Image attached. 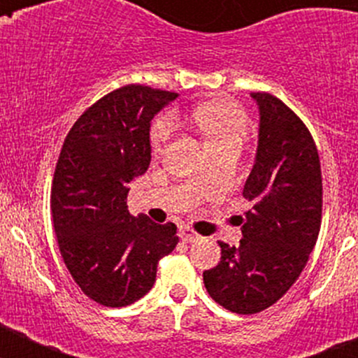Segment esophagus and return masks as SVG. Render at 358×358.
Returning <instances> with one entry per match:
<instances>
[{
	"mask_svg": "<svg viewBox=\"0 0 358 358\" xmlns=\"http://www.w3.org/2000/svg\"><path fill=\"white\" fill-rule=\"evenodd\" d=\"M181 240H185V242L192 243V242H197L199 238H201V235H197L192 227H181Z\"/></svg>",
	"mask_w": 358,
	"mask_h": 358,
	"instance_id": "obj_1",
	"label": "esophagus"
}]
</instances>
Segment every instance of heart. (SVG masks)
<instances>
[{"instance_id": "heart-1", "label": "heart", "mask_w": 358, "mask_h": 358, "mask_svg": "<svg viewBox=\"0 0 358 358\" xmlns=\"http://www.w3.org/2000/svg\"><path fill=\"white\" fill-rule=\"evenodd\" d=\"M192 123L202 136L204 145L227 143V141H242L245 129H248V118L243 110L235 103L226 100H211L197 106L192 113ZM170 122L166 118H159L150 131V143L156 152H161L170 138Z\"/></svg>"}]
</instances>
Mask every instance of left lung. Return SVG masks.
<instances>
[{
    "label": "left lung",
    "mask_w": 358,
    "mask_h": 358,
    "mask_svg": "<svg viewBox=\"0 0 358 358\" xmlns=\"http://www.w3.org/2000/svg\"><path fill=\"white\" fill-rule=\"evenodd\" d=\"M258 106V147L243 185L252 210L242 218L238 248L218 242L222 256L204 271L208 294L235 314L268 308L296 283L321 227L319 154L305 123L268 93H251Z\"/></svg>",
    "instance_id": "left-lung-1"
}]
</instances>
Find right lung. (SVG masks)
Returning a JSON list of instances; mask_svg holds the SVG:
<instances>
[{"label":"right lung","instance_id":"add662e5","mask_svg":"<svg viewBox=\"0 0 358 358\" xmlns=\"http://www.w3.org/2000/svg\"><path fill=\"white\" fill-rule=\"evenodd\" d=\"M179 96L131 84L100 98L75 122L52 186L59 249L82 292L103 306L138 301L157 262L176 249V224L129 213V186L150 164V123Z\"/></svg>","mask_w":358,"mask_h":358}]
</instances>
